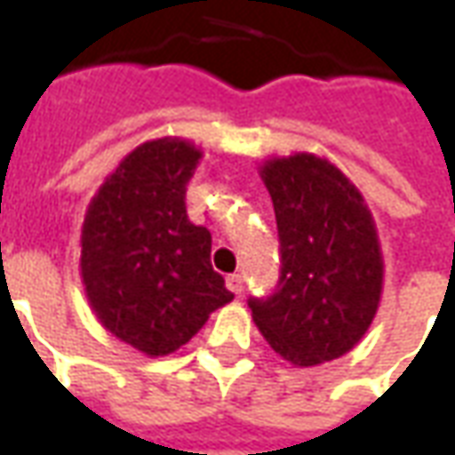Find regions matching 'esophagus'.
<instances>
[{
	"label": "esophagus",
	"mask_w": 455,
	"mask_h": 455,
	"mask_svg": "<svg viewBox=\"0 0 455 455\" xmlns=\"http://www.w3.org/2000/svg\"><path fill=\"white\" fill-rule=\"evenodd\" d=\"M227 287L234 292V295H241L243 292V277L241 275H228L227 277Z\"/></svg>",
	"instance_id": "esophagus-1"
}]
</instances>
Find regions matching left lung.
Here are the masks:
<instances>
[{"label": "left lung", "instance_id": "1", "mask_svg": "<svg viewBox=\"0 0 455 455\" xmlns=\"http://www.w3.org/2000/svg\"><path fill=\"white\" fill-rule=\"evenodd\" d=\"M258 172L275 207L283 267L273 295L248 299L253 322L297 368L341 358L380 305L375 219L351 180L315 153L270 158Z\"/></svg>", "mask_w": 455, "mask_h": 455}]
</instances>
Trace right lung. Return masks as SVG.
Segmentation results:
<instances>
[{"mask_svg":"<svg viewBox=\"0 0 455 455\" xmlns=\"http://www.w3.org/2000/svg\"><path fill=\"white\" fill-rule=\"evenodd\" d=\"M202 150L146 140L121 160L87 207L80 275L97 322L148 358L197 334L234 295L212 267V234L188 219L185 192Z\"/></svg>","mask_w":455,"mask_h":455,"instance_id":"1","label":"right lung"}]
</instances>
